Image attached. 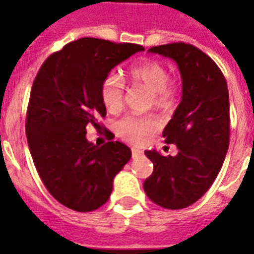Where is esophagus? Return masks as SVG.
Here are the masks:
<instances>
[{
	"label": "esophagus",
	"mask_w": 254,
	"mask_h": 254,
	"mask_svg": "<svg viewBox=\"0 0 254 254\" xmlns=\"http://www.w3.org/2000/svg\"><path fill=\"white\" fill-rule=\"evenodd\" d=\"M131 154H132V158H138V157L143 154V151L138 149H131Z\"/></svg>",
	"instance_id": "1"
}]
</instances>
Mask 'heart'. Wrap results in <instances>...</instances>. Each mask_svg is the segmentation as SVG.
<instances>
[{"label": "heart", "mask_w": 254, "mask_h": 254, "mask_svg": "<svg viewBox=\"0 0 254 254\" xmlns=\"http://www.w3.org/2000/svg\"><path fill=\"white\" fill-rule=\"evenodd\" d=\"M128 78L135 84L143 85L151 92L153 104L162 111H169L176 105L180 94V82L169 77L168 68L153 59H143L127 70ZM100 97L105 109L116 114L123 108L125 82L118 74L109 73L100 86ZM158 129V120L151 115H127L116 123V132L120 138L138 145L146 136Z\"/></svg>", "instance_id": "1"}]
</instances>
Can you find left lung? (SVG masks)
<instances>
[{"instance_id":"obj_1","label":"left lung","mask_w":254,"mask_h":254,"mask_svg":"<svg viewBox=\"0 0 254 254\" xmlns=\"http://www.w3.org/2000/svg\"><path fill=\"white\" fill-rule=\"evenodd\" d=\"M149 51L176 61L183 99L162 132L166 143L177 146V155L145 151L154 170L143 190L155 204L180 210L204 195L223 165L230 142L229 90L218 64L192 44H162Z\"/></svg>"}]
</instances>
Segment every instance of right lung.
I'll list each match as a JSON object with an SVG mask.
<instances>
[{
	"mask_svg": "<svg viewBox=\"0 0 254 254\" xmlns=\"http://www.w3.org/2000/svg\"><path fill=\"white\" fill-rule=\"evenodd\" d=\"M143 50L134 43L78 39L51 54L35 77L25 120L29 151L44 187L70 210L89 212L105 204L114 177L131 158L129 147L119 140L99 147L85 135L90 125L104 128L100 86L105 75Z\"/></svg>",
	"mask_w": 254,
	"mask_h": 254,
	"instance_id": "1",
	"label": "right lung"
}]
</instances>
